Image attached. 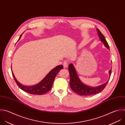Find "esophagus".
Instances as JSON below:
<instances>
[{
    "mask_svg": "<svg viewBox=\"0 0 125 125\" xmlns=\"http://www.w3.org/2000/svg\"><path fill=\"white\" fill-rule=\"evenodd\" d=\"M68 61H64V62H63V67L64 68H67L68 67Z\"/></svg>",
    "mask_w": 125,
    "mask_h": 125,
    "instance_id": "1",
    "label": "esophagus"
}]
</instances>
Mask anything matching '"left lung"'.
Here are the masks:
<instances>
[{
  "instance_id": "1",
  "label": "left lung",
  "mask_w": 125,
  "mask_h": 125,
  "mask_svg": "<svg viewBox=\"0 0 125 125\" xmlns=\"http://www.w3.org/2000/svg\"><path fill=\"white\" fill-rule=\"evenodd\" d=\"M98 33L99 39L102 42H103L104 46L109 50V47L106 42L104 36L98 28H97ZM69 71L70 73V85L71 89L76 93L80 96H91L92 95L96 94L101 92L105 87L108 80L104 84H102L97 87H91L84 84L79 79L73 64H70L69 65ZM109 73V79L111 73V68L108 72ZM108 79V80H109Z\"/></svg>"
}]
</instances>
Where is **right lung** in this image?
Returning a JSON list of instances; mask_svg holds the SVG:
<instances>
[{
    "label": "right lung",
    "mask_w": 125,
    "mask_h": 125,
    "mask_svg": "<svg viewBox=\"0 0 125 125\" xmlns=\"http://www.w3.org/2000/svg\"><path fill=\"white\" fill-rule=\"evenodd\" d=\"M22 35V34L21 35L18 41L20 40ZM62 69H63L62 65L56 66L52 69L38 83L32 86H25L21 84L17 80L12 70V73L16 83L21 90L30 94L42 95L47 93L51 89L56 75Z\"/></svg>",
    "instance_id": "right-lung-1"
}]
</instances>
